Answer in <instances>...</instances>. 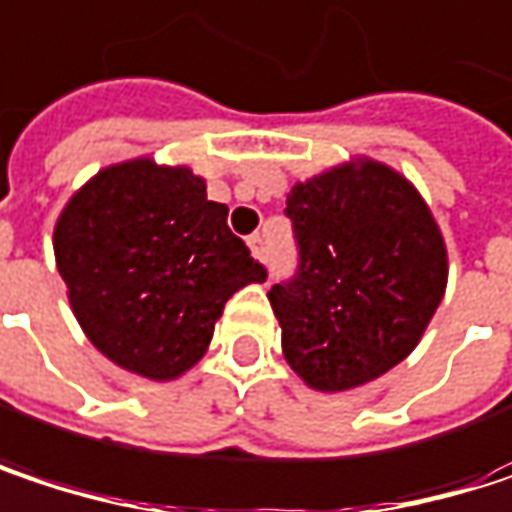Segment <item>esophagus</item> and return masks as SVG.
<instances>
[{"label":"esophagus","instance_id":"34e87169","mask_svg":"<svg viewBox=\"0 0 512 512\" xmlns=\"http://www.w3.org/2000/svg\"><path fill=\"white\" fill-rule=\"evenodd\" d=\"M249 249H252V255H255L257 260H266V240H263L260 234L249 237Z\"/></svg>","mask_w":512,"mask_h":512}]
</instances>
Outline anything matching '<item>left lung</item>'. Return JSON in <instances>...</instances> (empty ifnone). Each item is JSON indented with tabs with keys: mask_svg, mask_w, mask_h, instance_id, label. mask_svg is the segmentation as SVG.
<instances>
[{
	"mask_svg": "<svg viewBox=\"0 0 512 512\" xmlns=\"http://www.w3.org/2000/svg\"><path fill=\"white\" fill-rule=\"evenodd\" d=\"M299 269L272 284L281 353L314 391H350L409 356L445 287V237L421 192L358 156L287 192Z\"/></svg>",
	"mask_w": 512,
	"mask_h": 512,
	"instance_id": "obj_1",
	"label": "left lung"
}]
</instances>
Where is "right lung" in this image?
Instances as JSON below:
<instances>
[{
	"instance_id": "1",
	"label": "right lung",
	"mask_w": 512,
	"mask_h": 512,
	"mask_svg": "<svg viewBox=\"0 0 512 512\" xmlns=\"http://www.w3.org/2000/svg\"><path fill=\"white\" fill-rule=\"evenodd\" d=\"M55 266L88 341L118 367L168 382L195 367L225 302L266 281L204 177L151 156L100 168L64 204Z\"/></svg>"
}]
</instances>
